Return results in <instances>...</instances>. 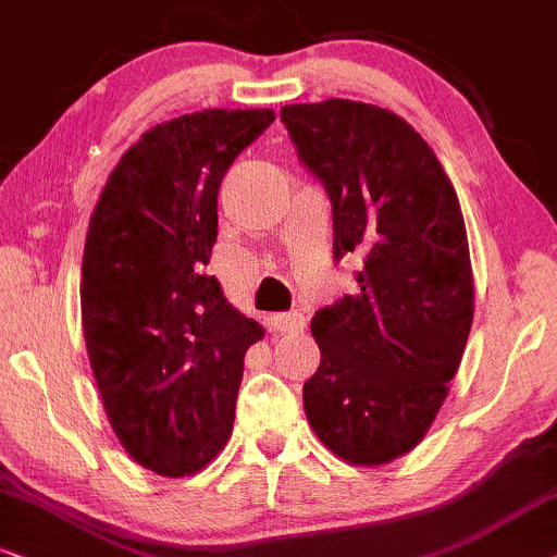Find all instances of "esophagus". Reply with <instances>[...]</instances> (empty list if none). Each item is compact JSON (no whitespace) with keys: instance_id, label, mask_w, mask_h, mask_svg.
I'll use <instances>...</instances> for the list:
<instances>
[{"instance_id":"34e87169","label":"esophagus","mask_w":557,"mask_h":557,"mask_svg":"<svg viewBox=\"0 0 557 557\" xmlns=\"http://www.w3.org/2000/svg\"><path fill=\"white\" fill-rule=\"evenodd\" d=\"M270 326L280 334H298L306 329V315L302 313H274L270 315Z\"/></svg>"}]
</instances>
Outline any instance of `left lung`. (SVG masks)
<instances>
[{
	"instance_id": "left-lung-1",
	"label": "left lung",
	"mask_w": 557,
	"mask_h": 557,
	"mask_svg": "<svg viewBox=\"0 0 557 557\" xmlns=\"http://www.w3.org/2000/svg\"><path fill=\"white\" fill-rule=\"evenodd\" d=\"M326 187L334 257L360 255L357 293L311 321L321 364L308 424L351 466H385L424 440L473 323L466 221L440 159L396 112L355 100L280 110Z\"/></svg>"
}]
</instances>
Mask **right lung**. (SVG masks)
<instances>
[{"label":"right lung","mask_w":557,"mask_h":557,"mask_svg":"<svg viewBox=\"0 0 557 557\" xmlns=\"http://www.w3.org/2000/svg\"><path fill=\"white\" fill-rule=\"evenodd\" d=\"M272 110H202L146 131L91 213L82 326L112 432L138 466L193 475L226 447L244 355L264 336L208 277L223 174Z\"/></svg>","instance_id":"obj_1"}]
</instances>
